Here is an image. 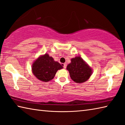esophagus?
<instances>
[{"label": "esophagus", "mask_w": 125, "mask_h": 125, "mask_svg": "<svg viewBox=\"0 0 125 125\" xmlns=\"http://www.w3.org/2000/svg\"><path fill=\"white\" fill-rule=\"evenodd\" d=\"M63 68H64V69H66V66H67V64L66 63H63Z\"/></svg>", "instance_id": "esophagus-1"}]
</instances>
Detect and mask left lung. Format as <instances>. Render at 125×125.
I'll list each match as a JSON object with an SVG mask.
<instances>
[{"label":"left lung","instance_id":"obj_1","mask_svg":"<svg viewBox=\"0 0 125 125\" xmlns=\"http://www.w3.org/2000/svg\"><path fill=\"white\" fill-rule=\"evenodd\" d=\"M71 62L67 66V70L73 81L77 83H82L88 80L92 74V69L81 56L71 59Z\"/></svg>","mask_w":125,"mask_h":125}]
</instances>
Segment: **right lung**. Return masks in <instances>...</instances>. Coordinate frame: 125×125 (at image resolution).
I'll list each match as a JSON object with an SVG mask.
<instances>
[{
    "mask_svg": "<svg viewBox=\"0 0 125 125\" xmlns=\"http://www.w3.org/2000/svg\"><path fill=\"white\" fill-rule=\"evenodd\" d=\"M62 68L59 63L46 53L39 56L32 63V71L37 79L47 82L53 79L57 71Z\"/></svg>",
    "mask_w": 125,
    "mask_h": 125,
    "instance_id": "obj_1",
    "label": "right lung"
}]
</instances>
